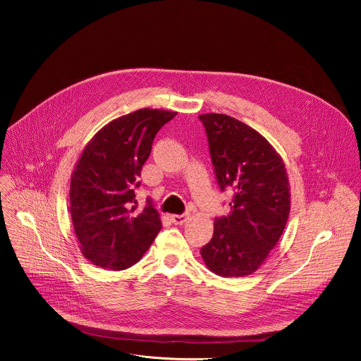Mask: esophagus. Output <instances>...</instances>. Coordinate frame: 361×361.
Listing matches in <instances>:
<instances>
[{"mask_svg": "<svg viewBox=\"0 0 361 361\" xmlns=\"http://www.w3.org/2000/svg\"><path fill=\"white\" fill-rule=\"evenodd\" d=\"M190 217V213H184V214H174L171 216V221L174 224H184Z\"/></svg>", "mask_w": 361, "mask_h": 361, "instance_id": "esophagus-1", "label": "esophagus"}]
</instances>
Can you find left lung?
Instances as JSON below:
<instances>
[{
    "label": "left lung",
    "mask_w": 361,
    "mask_h": 361,
    "mask_svg": "<svg viewBox=\"0 0 361 361\" xmlns=\"http://www.w3.org/2000/svg\"><path fill=\"white\" fill-rule=\"evenodd\" d=\"M198 118L219 187L233 191L230 214L214 220L213 238L200 252L221 277L250 276L280 240L290 214L286 167L273 145L247 124L214 113Z\"/></svg>",
    "instance_id": "8db88e82"
}]
</instances>
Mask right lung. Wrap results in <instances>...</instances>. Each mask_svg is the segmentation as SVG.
I'll list each match as a JSON object with an SVG mask.
<instances>
[{
	"mask_svg": "<svg viewBox=\"0 0 361 361\" xmlns=\"http://www.w3.org/2000/svg\"><path fill=\"white\" fill-rule=\"evenodd\" d=\"M176 116L137 110L102 127L84 148L71 177L70 212L81 251L94 266H134L161 230L149 198L135 212V188L154 137Z\"/></svg>",
	"mask_w": 361,
	"mask_h": 361,
	"instance_id": "right-lung-1",
	"label": "right lung"
}]
</instances>
